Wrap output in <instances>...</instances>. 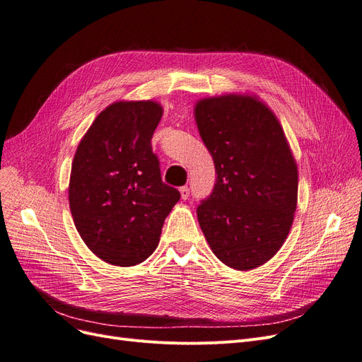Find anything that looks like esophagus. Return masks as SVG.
<instances>
[{
    "label": "esophagus",
    "mask_w": 362,
    "mask_h": 362,
    "mask_svg": "<svg viewBox=\"0 0 362 362\" xmlns=\"http://www.w3.org/2000/svg\"><path fill=\"white\" fill-rule=\"evenodd\" d=\"M180 193H181V199L185 200V199H189V196H190V189L187 185H184L180 189Z\"/></svg>",
    "instance_id": "34e87169"
}]
</instances>
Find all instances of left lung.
<instances>
[{"instance_id":"8db88e82","label":"left lung","mask_w":362,"mask_h":362,"mask_svg":"<svg viewBox=\"0 0 362 362\" xmlns=\"http://www.w3.org/2000/svg\"><path fill=\"white\" fill-rule=\"evenodd\" d=\"M194 117L216 181L197 206L212 252L251 270L279 251L293 226L298 172L282 126L255 96L200 99Z\"/></svg>"}]
</instances>
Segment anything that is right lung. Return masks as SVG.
<instances>
[{
  "mask_svg": "<svg viewBox=\"0 0 362 362\" xmlns=\"http://www.w3.org/2000/svg\"><path fill=\"white\" fill-rule=\"evenodd\" d=\"M163 110L154 100H119L80 141L69 178V209L88 248L114 266H135L160 240L181 194L162 181L151 138Z\"/></svg>",
  "mask_w": 362,
  "mask_h": 362,
  "instance_id": "obj_1",
  "label": "right lung"
}]
</instances>
